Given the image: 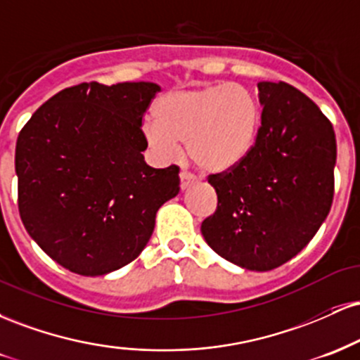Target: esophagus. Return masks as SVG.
Here are the masks:
<instances>
[{
  "label": "esophagus",
  "instance_id": "1",
  "mask_svg": "<svg viewBox=\"0 0 360 360\" xmlns=\"http://www.w3.org/2000/svg\"><path fill=\"white\" fill-rule=\"evenodd\" d=\"M179 181H181V191H186V189H189L194 183H196V177L188 174V172H181Z\"/></svg>",
  "mask_w": 360,
  "mask_h": 360
}]
</instances>
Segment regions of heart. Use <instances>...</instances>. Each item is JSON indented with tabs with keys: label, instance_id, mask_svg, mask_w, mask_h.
Returning a JSON list of instances; mask_svg holds the SVG:
<instances>
[{
	"label": "heart",
	"instance_id": "1",
	"mask_svg": "<svg viewBox=\"0 0 360 360\" xmlns=\"http://www.w3.org/2000/svg\"><path fill=\"white\" fill-rule=\"evenodd\" d=\"M154 115L142 125L152 154L171 160L186 142V154L206 174H225L242 164L262 122L254 93L230 82L169 91L157 100Z\"/></svg>",
	"mask_w": 360,
	"mask_h": 360
}]
</instances>
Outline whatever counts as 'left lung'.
Returning <instances> with one entry per match:
<instances>
[{"mask_svg":"<svg viewBox=\"0 0 360 360\" xmlns=\"http://www.w3.org/2000/svg\"><path fill=\"white\" fill-rule=\"evenodd\" d=\"M262 125L242 164L210 184L217 212L201 223L206 243L235 266L271 271L315 237L333 200V127L307 94L260 81Z\"/></svg>","mask_w":360,"mask_h":360,"instance_id":"obj_1","label":"left lung"}]
</instances>
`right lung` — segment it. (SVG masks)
Here are the masks:
<instances>
[{
    "mask_svg": "<svg viewBox=\"0 0 360 360\" xmlns=\"http://www.w3.org/2000/svg\"><path fill=\"white\" fill-rule=\"evenodd\" d=\"M155 82H81L53 94L16 140L20 217L49 257L105 276L146 249L179 169L147 166L142 118Z\"/></svg>",
    "mask_w": 360,
    "mask_h": 360,
    "instance_id": "1",
    "label": "right lung"
}]
</instances>
